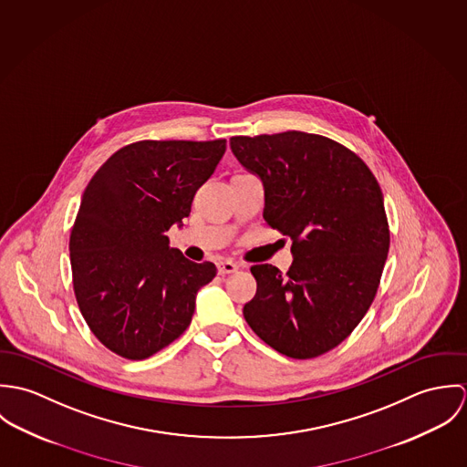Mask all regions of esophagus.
I'll return each mask as SVG.
<instances>
[{"label":"esophagus","instance_id":"esophagus-1","mask_svg":"<svg viewBox=\"0 0 467 467\" xmlns=\"http://www.w3.org/2000/svg\"><path fill=\"white\" fill-rule=\"evenodd\" d=\"M239 269V265H235L234 261H221L217 265V271L219 275H230V273H235Z\"/></svg>","mask_w":467,"mask_h":467}]
</instances>
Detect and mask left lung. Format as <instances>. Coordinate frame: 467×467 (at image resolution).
Instances as JSON below:
<instances>
[{"label":"left lung","instance_id":"left-lung-1","mask_svg":"<svg viewBox=\"0 0 467 467\" xmlns=\"http://www.w3.org/2000/svg\"><path fill=\"white\" fill-rule=\"evenodd\" d=\"M239 163L265 185L267 224L293 241V265L252 267L257 295L243 315L295 359L329 352L368 311L390 234L381 189L352 150L320 134L234 136Z\"/></svg>","mask_w":467,"mask_h":467}]
</instances>
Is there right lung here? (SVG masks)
Wrapping results in <instances>:
<instances>
[{
	"instance_id": "add662e5",
	"label": "right lung",
	"mask_w": 467,
	"mask_h": 467,
	"mask_svg": "<svg viewBox=\"0 0 467 467\" xmlns=\"http://www.w3.org/2000/svg\"><path fill=\"white\" fill-rule=\"evenodd\" d=\"M226 140H143L117 150L88 183L69 235L78 309L115 354L145 359L191 326L217 269L169 248Z\"/></svg>"
}]
</instances>
